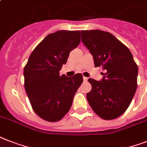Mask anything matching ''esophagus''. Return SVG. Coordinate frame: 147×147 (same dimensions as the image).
<instances>
[{
    "label": "esophagus",
    "mask_w": 147,
    "mask_h": 147,
    "mask_svg": "<svg viewBox=\"0 0 147 147\" xmlns=\"http://www.w3.org/2000/svg\"><path fill=\"white\" fill-rule=\"evenodd\" d=\"M88 78H87V77L83 78V80H84V82H87V81H88Z\"/></svg>",
    "instance_id": "obj_1"
}]
</instances>
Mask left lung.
I'll return each mask as SVG.
<instances>
[{"mask_svg":"<svg viewBox=\"0 0 147 147\" xmlns=\"http://www.w3.org/2000/svg\"><path fill=\"white\" fill-rule=\"evenodd\" d=\"M82 40L93 55L95 67H102L101 81L89 78L92 89L87 99L96 115L116 119L131 102L138 87V68L131 51L109 32L82 31Z\"/></svg>","mask_w":147,"mask_h":147,"instance_id":"8db88e82","label":"left lung"}]
</instances>
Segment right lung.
I'll list each match as a JSON object with an SVG mask.
<instances>
[{"label": "right lung", "instance_id": "right-lung-1", "mask_svg": "<svg viewBox=\"0 0 147 147\" xmlns=\"http://www.w3.org/2000/svg\"><path fill=\"white\" fill-rule=\"evenodd\" d=\"M81 41L80 31L48 34L34 49L24 68V85L34 113L47 121H58L69 111L83 82L81 73L67 77L59 70Z\"/></svg>", "mask_w": 147, "mask_h": 147}]
</instances>
